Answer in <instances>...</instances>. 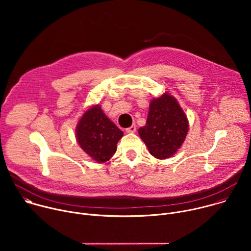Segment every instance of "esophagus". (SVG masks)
Here are the masks:
<instances>
[{
    "mask_svg": "<svg viewBox=\"0 0 251 251\" xmlns=\"http://www.w3.org/2000/svg\"><path fill=\"white\" fill-rule=\"evenodd\" d=\"M135 131H136V125H135V124H133L132 126L126 128V132H127V133H134Z\"/></svg>",
    "mask_w": 251,
    "mask_h": 251,
    "instance_id": "34e87169",
    "label": "esophagus"
}]
</instances>
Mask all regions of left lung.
<instances>
[{
	"label": "left lung",
	"mask_w": 251,
	"mask_h": 251,
	"mask_svg": "<svg viewBox=\"0 0 251 251\" xmlns=\"http://www.w3.org/2000/svg\"><path fill=\"white\" fill-rule=\"evenodd\" d=\"M188 129V119L181 106L165 93L151 101L147 123L139 129V135L151 155L162 160L173 156L182 146Z\"/></svg>",
	"instance_id": "8db88e82"
}]
</instances>
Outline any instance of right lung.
Segmentation results:
<instances>
[{"mask_svg": "<svg viewBox=\"0 0 251 251\" xmlns=\"http://www.w3.org/2000/svg\"><path fill=\"white\" fill-rule=\"evenodd\" d=\"M123 132L101 110L99 105L88 109L76 127L79 146L97 163L110 160Z\"/></svg>", "mask_w": 251, "mask_h": 251, "instance_id": "1", "label": "right lung"}]
</instances>
